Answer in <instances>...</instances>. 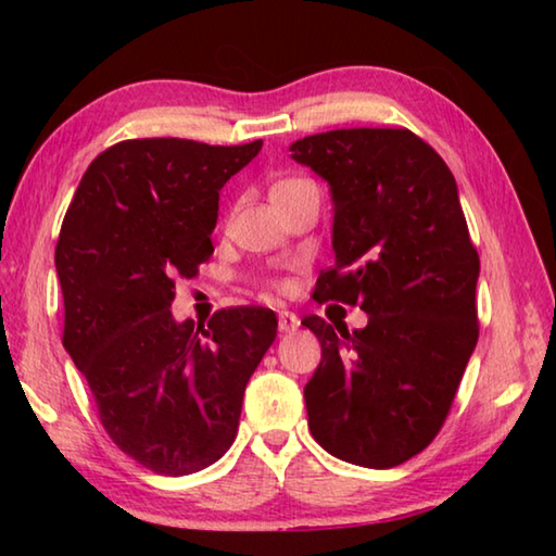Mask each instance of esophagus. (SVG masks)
I'll return each instance as SVG.
<instances>
[{
    "label": "esophagus",
    "mask_w": 556,
    "mask_h": 556,
    "mask_svg": "<svg viewBox=\"0 0 556 556\" xmlns=\"http://www.w3.org/2000/svg\"><path fill=\"white\" fill-rule=\"evenodd\" d=\"M299 316L296 314H291V312H279V331L281 333H291V331H296L299 328Z\"/></svg>",
    "instance_id": "obj_1"
}]
</instances>
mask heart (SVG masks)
<instances>
[{
	"mask_svg": "<svg viewBox=\"0 0 556 556\" xmlns=\"http://www.w3.org/2000/svg\"><path fill=\"white\" fill-rule=\"evenodd\" d=\"M299 178H285V181H277L275 186H271V193H279V191H287V188L296 186Z\"/></svg>",
	"mask_w": 556,
	"mask_h": 556,
	"instance_id": "1",
	"label": "heart"
}]
</instances>
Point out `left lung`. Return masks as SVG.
Wrapping results in <instances>:
<instances>
[{"label": "left lung", "instance_id": "obj_1", "mask_svg": "<svg viewBox=\"0 0 556 556\" xmlns=\"http://www.w3.org/2000/svg\"><path fill=\"white\" fill-rule=\"evenodd\" d=\"M289 152L333 201L336 262L314 296L368 314L353 333L301 321L321 343L304 388L308 429L348 464L400 466L437 437L478 343L481 262L456 178L409 129H333Z\"/></svg>", "mask_w": 556, "mask_h": 556}]
</instances>
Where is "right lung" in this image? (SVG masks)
Wrapping results in <instances>:
<instances>
[{
  "label": "right lung",
  "mask_w": 556,
  "mask_h": 556,
  "mask_svg": "<svg viewBox=\"0 0 556 556\" xmlns=\"http://www.w3.org/2000/svg\"><path fill=\"white\" fill-rule=\"evenodd\" d=\"M260 149L127 139L92 159L61 225L63 348L110 439L154 473H195L232 446L244 388L277 338L262 306L199 328L172 314L174 279L213 255L220 188Z\"/></svg>",
  "instance_id": "obj_1"
}]
</instances>
